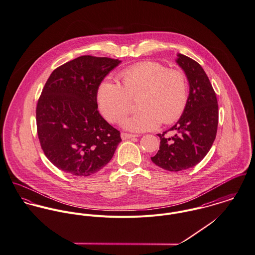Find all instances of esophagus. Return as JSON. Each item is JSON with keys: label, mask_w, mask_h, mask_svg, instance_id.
Returning a JSON list of instances; mask_svg holds the SVG:
<instances>
[{"label": "esophagus", "mask_w": 255, "mask_h": 255, "mask_svg": "<svg viewBox=\"0 0 255 255\" xmlns=\"http://www.w3.org/2000/svg\"><path fill=\"white\" fill-rule=\"evenodd\" d=\"M136 136H137V135L131 134V133H126V132H122V133H121V137H122V139H124V140H126V139L133 138V137H136Z\"/></svg>", "instance_id": "34e87169"}]
</instances>
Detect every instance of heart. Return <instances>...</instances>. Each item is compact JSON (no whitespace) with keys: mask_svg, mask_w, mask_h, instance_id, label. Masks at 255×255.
Here are the masks:
<instances>
[{"mask_svg":"<svg viewBox=\"0 0 255 255\" xmlns=\"http://www.w3.org/2000/svg\"><path fill=\"white\" fill-rule=\"evenodd\" d=\"M122 86L111 81L100 84L97 102L103 116L118 123L131 107V98L140 94L141 110L126 118L122 126L131 131H148L157 128L162 122L171 124L185 109L188 86L185 75L178 70H168L157 62H143L124 70Z\"/></svg>","mask_w":255,"mask_h":255,"instance_id":"heart-1","label":"heart"}]
</instances>
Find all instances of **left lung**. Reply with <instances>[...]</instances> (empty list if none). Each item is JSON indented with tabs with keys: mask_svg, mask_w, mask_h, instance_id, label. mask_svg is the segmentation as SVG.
I'll use <instances>...</instances> for the list:
<instances>
[{
	"mask_svg": "<svg viewBox=\"0 0 255 255\" xmlns=\"http://www.w3.org/2000/svg\"><path fill=\"white\" fill-rule=\"evenodd\" d=\"M176 63L184 71L189 83L185 109L178 122L168 130L171 137L159 133L160 150L151 158L156 165L168 171L195 166L209 153L217 132L218 104L209 77L202 66L181 53Z\"/></svg>",
	"mask_w": 255,
	"mask_h": 255,
	"instance_id": "left-lung-1",
	"label": "left lung"
}]
</instances>
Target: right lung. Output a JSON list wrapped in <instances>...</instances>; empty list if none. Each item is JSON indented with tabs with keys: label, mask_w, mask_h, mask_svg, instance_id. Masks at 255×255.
<instances>
[{
	"label": "right lung",
	"mask_w": 255,
	"mask_h": 255,
	"mask_svg": "<svg viewBox=\"0 0 255 255\" xmlns=\"http://www.w3.org/2000/svg\"><path fill=\"white\" fill-rule=\"evenodd\" d=\"M121 62L83 55L47 79L37 104V130L46 158L62 171L90 176L113 158L122 139L97 110V90Z\"/></svg>",
	"instance_id": "1"
}]
</instances>
